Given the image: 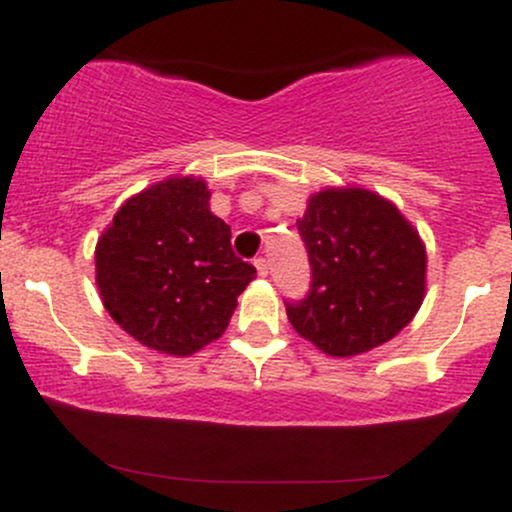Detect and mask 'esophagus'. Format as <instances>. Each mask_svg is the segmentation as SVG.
I'll return each instance as SVG.
<instances>
[{
  "label": "esophagus",
  "instance_id": "obj_1",
  "mask_svg": "<svg viewBox=\"0 0 512 512\" xmlns=\"http://www.w3.org/2000/svg\"><path fill=\"white\" fill-rule=\"evenodd\" d=\"M255 267H257V274H260V276H267L269 274V262L264 260V257H257Z\"/></svg>",
  "mask_w": 512,
  "mask_h": 512
}]
</instances>
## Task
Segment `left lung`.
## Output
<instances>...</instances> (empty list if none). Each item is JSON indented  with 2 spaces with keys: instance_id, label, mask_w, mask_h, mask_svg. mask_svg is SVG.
<instances>
[{
  "instance_id": "1",
  "label": "left lung",
  "mask_w": 512,
  "mask_h": 512,
  "mask_svg": "<svg viewBox=\"0 0 512 512\" xmlns=\"http://www.w3.org/2000/svg\"><path fill=\"white\" fill-rule=\"evenodd\" d=\"M298 231L313 284L286 303L293 330L322 354L349 358L390 342L426 293V245L390 199L363 187H325Z\"/></svg>"
}]
</instances>
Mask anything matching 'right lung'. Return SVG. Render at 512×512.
Segmentation results:
<instances>
[{
	"label": "right lung",
	"mask_w": 512,
	"mask_h": 512,
	"mask_svg": "<svg viewBox=\"0 0 512 512\" xmlns=\"http://www.w3.org/2000/svg\"><path fill=\"white\" fill-rule=\"evenodd\" d=\"M209 199L202 178H166L129 197L96 243L105 310L158 354L192 356L219 339L257 274Z\"/></svg>",
	"instance_id": "obj_1"
}]
</instances>
